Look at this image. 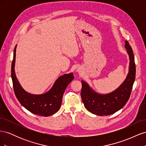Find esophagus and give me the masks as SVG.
Returning <instances> with one entry per match:
<instances>
[{
	"instance_id": "34e87169",
	"label": "esophagus",
	"mask_w": 146,
	"mask_h": 146,
	"mask_svg": "<svg viewBox=\"0 0 146 146\" xmlns=\"http://www.w3.org/2000/svg\"><path fill=\"white\" fill-rule=\"evenodd\" d=\"M77 72H81V69H80V68H77Z\"/></svg>"
}]
</instances>
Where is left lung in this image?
Here are the masks:
<instances>
[{"label":"left lung","mask_w":146,"mask_h":146,"mask_svg":"<svg viewBox=\"0 0 146 146\" xmlns=\"http://www.w3.org/2000/svg\"><path fill=\"white\" fill-rule=\"evenodd\" d=\"M125 48L129 56V72L125 80L115 90L108 94H100L82 80L81 98L88 111L98 116H108L122 109L127 102L135 80L136 67L133 50L127 41H125Z\"/></svg>","instance_id":"1"}]
</instances>
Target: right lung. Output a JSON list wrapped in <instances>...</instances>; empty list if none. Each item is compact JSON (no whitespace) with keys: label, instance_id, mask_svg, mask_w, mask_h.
<instances>
[{"label":"right lung","instance_id":"1","mask_svg":"<svg viewBox=\"0 0 146 146\" xmlns=\"http://www.w3.org/2000/svg\"><path fill=\"white\" fill-rule=\"evenodd\" d=\"M16 47L11 64V78L15 93L17 100L29 111L41 116H49L58 111L66 88L74 78L72 72L65 74L55 80L50 89L41 94H33L23 89L15 73Z\"/></svg>","mask_w":146,"mask_h":146}]
</instances>
